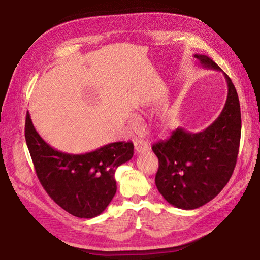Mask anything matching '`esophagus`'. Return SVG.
Wrapping results in <instances>:
<instances>
[{"label":"esophagus","mask_w":260,"mask_h":260,"mask_svg":"<svg viewBox=\"0 0 260 260\" xmlns=\"http://www.w3.org/2000/svg\"><path fill=\"white\" fill-rule=\"evenodd\" d=\"M134 146H135V152L137 154L141 153H146L148 150H150V146H148L147 143L142 140H135L134 141Z\"/></svg>","instance_id":"1"}]
</instances>
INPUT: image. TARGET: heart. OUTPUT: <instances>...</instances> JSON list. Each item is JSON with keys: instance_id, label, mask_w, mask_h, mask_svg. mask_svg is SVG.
I'll return each instance as SVG.
<instances>
[{"instance_id": "b5f03b06", "label": "heart", "mask_w": 260, "mask_h": 260, "mask_svg": "<svg viewBox=\"0 0 260 260\" xmlns=\"http://www.w3.org/2000/svg\"><path fill=\"white\" fill-rule=\"evenodd\" d=\"M131 123H132V125H133V126H135V127H137V126H139V119H137V118H135V117H133V118H132L131 119Z\"/></svg>"}]
</instances>
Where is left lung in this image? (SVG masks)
Segmentation results:
<instances>
[{"mask_svg": "<svg viewBox=\"0 0 260 260\" xmlns=\"http://www.w3.org/2000/svg\"><path fill=\"white\" fill-rule=\"evenodd\" d=\"M194 58L203 68L222 71L208 56ZM223 75L228 96L219 117L199 133L179 127L169 140L152 146L158 158L157 190L179 209H197L211 201L234 173L241 135L240 104L233 81Z\"/></svg>", "mask_w": 260, "mask_h": 260, "instance_id": "obj_1", "label": "left lung"}]
</instances>
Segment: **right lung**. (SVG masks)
<instances>
[{
    "mask_svg": "<svg viewBox=\"0 0 260 260\" xmlns=\"http://www.w3.org/2000/svg\"><path fill=\"white\" fill-rule=\"evenodd\" d=\"M25 141L43 189L58 206L78 218H95L114 198L115 172L133 157L132 142H115L85 154H68L54 150L43 141L25 118Z\"/></svg>",
    "mask_w": 260,
    "mask_h": 260,
    "instance_id": "1",
    "label": "right lung"
}]
</instances>
